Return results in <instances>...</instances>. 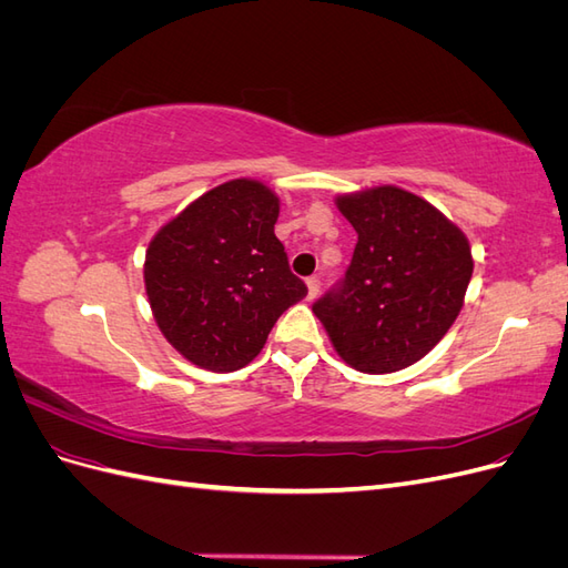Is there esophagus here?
<instances>
[{"label":"esophagus","mask_w":568,"mask_h":568,"mask_svg":"<svg viewBox=\"0 0 568 568\" xmlns=\"http://www.w3.org/2000/svg\"><path fill=\"white\" fill-rule=\"evenodd\" d=\"M307 301H313V298H317V294H320V277H307Z\"/></svg>","instance_id":"34e87169"}]
</instances>
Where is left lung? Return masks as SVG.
Here are the masks:
<instances>
[{"label": "left lung", "mask_w": 568, "mask_h": 568, "mask_svg": "<svg viewBox=\"0 0 568 568\" xmlns=\"http://www.w3.org/2000/svg\"><path fill=\"white\" fill-rule=\"evenodd\" d=\"M357 232L341 288L313 305L343 363L365 374L415 365L448 334L474 272L469 239L436 205L382 184L338 194Z\"/></svg>", "instance_id": "8db88e82"}]
</instances>
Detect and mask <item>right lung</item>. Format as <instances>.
<instances>
[{
    "label": "right lung",
    "instance_id": "1",
    "mask_svg": "<svg viewBox=\"0 0 568 568\" xmlns=\"http://www.w3.org/2000/svg\"><path fill=\"white\" fill-rule=\"evenodd\" d=\"M280 196L261 180L213 186L153 234L144 286L161 334L189 363L236 372L307 288L274 236Z\"/></svg>",
    "mask_w": 568,
    "mask_h": 568
}]
</instances>
